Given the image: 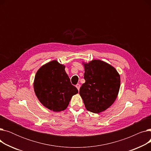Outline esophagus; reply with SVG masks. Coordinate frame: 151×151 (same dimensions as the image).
<instances>
[{"label": "esophagus", "instance_id": "esophagus-1", "mask_svg": "<svg viewBox=\"0 0 151 151\" xmlns=\"http://www.w3.org/2000/svg\"><path fill=\"white\" fill-rule=\"evenodd\" d=\"M76 88L78 89V91L80 90V84H77L76 85Z\"/></svg>", "mask_w": 151, "mask_h": 151}]
</instances>
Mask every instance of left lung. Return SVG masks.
Instances as JSON below:
<instances>
[{
	"label": "left lung",
	"instance_id": "1",
	"mask_svg": "<svg viewBox=\"0 0 151 151\" xmlns=\"http://www.w3.org/2000/svg\"><path fill=\"white\" fill-rule=\"evenodd\" d=\"M86 82L80 94L87 110L99 113L114 102L120 88V76L116 70L100 60H93L84 64Z\"/></svg>",
	"mask_w": 151,
	"mask_h": 151
}]
</instances>
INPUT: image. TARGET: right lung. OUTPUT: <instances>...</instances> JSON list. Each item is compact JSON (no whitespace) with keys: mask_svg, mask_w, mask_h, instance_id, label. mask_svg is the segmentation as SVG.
Segmentation results:
<instances>
[{"mask_svg":"<svg viewBox=\"0 0 151 151\" xmlns=\"http://www.w3.org/2000/svg\"><path fill=\"white\" fill-rule=\"evenodd\" d=\"M34 88L42 105L55 112L65 109L71 97L78 92L71 84L65 66L56 60L46 63L37 71Z\"/></svg>","mask_w":151,"mask_h":151,"instance_id":"obj_1","label":"right lung"}]
</instances>
